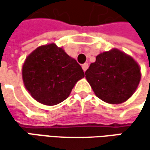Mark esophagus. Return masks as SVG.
<instances>
[{"label":"esophagus","mask_w":150,"mask_h":150,"mask_svg":"<svg viewBox=\"0 0 150 150\" xmlns=\"http://www.w3.org/2000/svg\"><path fill=\"white\" fill-rule=\"evenodd\" d=\"M81 68H82L83 71L85 72V71H86V70L88 69V63H84V64H82Z\"/></svg>","instance_id":"34e87169"}]
</instances>
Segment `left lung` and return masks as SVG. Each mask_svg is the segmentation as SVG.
<instances>
[{
  "instance_id": "left-lung-1",
  "label": "left lung",
  "mask_w": 150,
  "mask_h": 150,
  "mask_svg": "<svg viewBox=\"0 0 150 150\" xmlns=\"http://www.w3.org/2000/svg\"><path fill=\"white\" fill-rule=\"evenodd\" d=\"M141 76V68L135 59L117 48L99 54L85 72L96 96L109 104H121L129 100Z\"/></svg>"
}]
</instances>
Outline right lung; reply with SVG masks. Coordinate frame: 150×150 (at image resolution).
Returning <instances> with one entry per match:
<instances>
[{
  "label": "right lung",
  "instance_id": "right-lung-1",
  "mask_svg": "<svg viewBox=\"0 0 150 150\" xmlns=\"http://www.w3.org/2000/svg\"><path fill=\"white\" fill-rule=\"evenodd\" d=\"M21 74L30 96L47 106L67 99L76 82L84 77L77 62L54 43L40 46L30 53L24 61Z\"/></svg>",
  "mask_w": 150,
  "mask_h": 150
}]
</instances>
